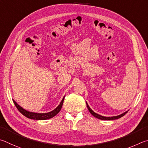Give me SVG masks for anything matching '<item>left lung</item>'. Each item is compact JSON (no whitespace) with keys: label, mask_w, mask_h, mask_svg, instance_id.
Listing matches in <instances>:
<instances>
[{"label":"left lung","mask_w":148,"mask_h":148,"mask_svg":"<svg viewBox=\"0 0 148 148\" xmlns=\"http://www.w3.org/2000/svg\"><path fill=\"white\" fill-rule=\"evenodd\" d=\"M86 105H87V107H88V110L90 111V112L94 116V117L97 118L98 119H100V120H116V119H118V118H120L122 117V116H123L127 112V111L125 112H124L123 114H121L119 115V116H112V117H105V116H102L101 115H99L95 113L94 111H93L91 108H90V107L88 106V103H86Z\"/></svg>","instance_id":"left-lung-1"}]
</instances>
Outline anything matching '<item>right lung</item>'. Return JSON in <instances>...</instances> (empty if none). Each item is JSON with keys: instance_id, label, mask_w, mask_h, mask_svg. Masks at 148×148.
<instances>
[{"instance_id": "add662e5", "label": "right lung", "mask_w": 148, "mask_h": 148, "mask_svg": "<svg viewBox=\"0 0 148 148\" xmlns=\"http://www.w3.org/2000/svg\"><path fill=\"white\" fill-rule=\"evenodd\" d=\"M64 97L62 99V101L60 103V105L57 107L54 110L51 111L50 112L47 113H35V112H31L29 111L26 110L24 108H23L21 106H19L17 103L14 100H13L15 107H17L18 110L23 115H24L26 117L30 119H32V120H47V119H50L51 118L54 117V116H56L60 111L62 105H63V102L64 100Z\"/></svg>"}]
</instances>
